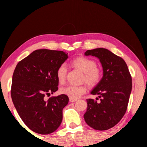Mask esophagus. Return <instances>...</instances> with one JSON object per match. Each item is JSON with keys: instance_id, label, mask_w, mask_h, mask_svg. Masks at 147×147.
Instances as JSON below:
<instances>
[{"instance_id": "obj_1", "label": "esophagus", "mask_w": 147, "mask_h": 147, "mask_svg": "<svg viewBox=\"0 0 147 147\" xmlns=\"http://www.w3.org/2000/svg\"><path fill=\"white\" fill-rule=\"evenodd\" d=\"M76 100L77 99H75V98H69V101H70L71 102H76Z\"/></svg>"}]
</instances>
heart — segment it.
<instances>
[{
	"instance_id": "heart-1",
	"label": "heart",
	"mask_w": 147,
	"mask_h": 147,
	"mask_svg": "<svg viewBox=\"0 0 147 147\" xmlns=\"http://www.w3.org/2000/svg\"><path fill=\"white\" fill-rule=\"evenodd\" d=\"M73 65L84 73V80L89 86H94L98 84L101 79V73L96 68V62L91 59L80 57L74 59ZM67 75V67L62 64L57 70L56 76L59 83H63ZM86 88L84 86L69 85L63 87L60 90L61 93L72 98H77L85 93Z\"/></svg>"
}]
</instances>
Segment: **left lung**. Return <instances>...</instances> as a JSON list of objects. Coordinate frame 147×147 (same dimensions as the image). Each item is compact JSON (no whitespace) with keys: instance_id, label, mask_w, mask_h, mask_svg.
I'll return each mask as SVG.
<instances>
[{"instance_id":"obj_1","label":"left lung","mask_w":147,"mask_h":147,"mask_svg":"<svg viewBox=\"0 0 147 147\" xmlns=\"http://www.w3.org/2000/svg\"><path fill=\"white\" fill-rule=\"evenodd\" d=\"M84 54L99 59L103 76L91 91V94L98 95L97 100L87 99L88 108L84 117L94 130H108L126 113L132 86L131 77L124 59L108 49L88 50ZM98 98L100 100L97 102Z\"/></svg>"}]
</instances>
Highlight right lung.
<instances>
[{"label": "right lung", "instance_id": "right-lung-1", "mask_svg": "<svg viewBox=\"0 0 147 147\" xmlns=\"http://www.w3.org/2000/svg\"><path fill=\"white\" fill-rule=\"evenodd\" d=\"M67 58L63 51L39 49L20 61L15 69L12 101L20 117L34 132L51 134L61 123L68 96L62 94L47 101L44 97L58 89L57 70Z\"/></svg>", "mask_w": 147, "mask_h": 147}]
</instances>
